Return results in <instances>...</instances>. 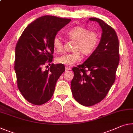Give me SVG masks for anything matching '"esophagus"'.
<instances>
[{
	"label": "esophagus",
	"mask_w": 133,
	"mask_h": 133,
	"mask_svg": "<svg viewBox=\"0 0 133 133\" xmlns=\"http://www.w3.org/2000/svg\"><path fill=\"white\" fill-rule=\"evenodd\" d=\"M65 70H66V71H69V70H71V69L69 67H66V68H65Z\"/></svg>",
	"instance_id": "34e87169"
}]
</instances>
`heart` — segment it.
<instances>
[{
    "instance_id": "b5f03b06",
    "label": "heart",
    "mask_w": 133,
    "mask_h": 133,
    "mask_svg": "<svg viewBox=\"0 0 133 133\" xmlns=\"http://www.w3.org/2000/svg\"><path fill=\"white\" fill-rule=\"evenodd\" d=\"M67 37L75 41L70 53H66L56 58L59 64L71 66L81 60V53L83 56H88L93 52L98 45L99 37L95 31H90L88 28L81 26L73 27L66 32ZM52 45L57 52L62 51L63 42L61 38L56 35L52 40Z\"/></svg>"
}]
</instances>
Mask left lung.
<instances>
[{
    "label": "left lung",
    "instance_id": "obj_1",
    "mask_svg": "<svg viewBox=\"0 0 133 133\" xmlns=\"http://www.w3.org/2000/svg\"><path fill=\"white\" fill-rule=\"evenodd\" d=\"M102 33L98 47L83 64L73 67L74 77L71 89L75 99L83 106H92L101 102L108 93L115 80L119 61V42L112 27L96 18Z\"/></svg>",
    "mask_w": 133,
    "mask_h": 133
}]
</instances>
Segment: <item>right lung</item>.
Here are the masks:
<instances>
[{"instance_id": "right-lung-1", "label": "right lung", "mask_w": 133, "mask_h": 133, "mask_svg": "<svg viewBox=\"0 0 133 133\" xmlns=\"http://www.w3.org/2000/svg\"><path fill=\"white\" fill-rule=\"evenodd\" d=\"M70 21L54 16H41L26 26L16 44L14 68L18 87L31 104L39 105L48 102L57 81L65 71L62 64L52 63L45 70L43 67L52 61L54 37Z\"/></svg>"}]
</instances>
